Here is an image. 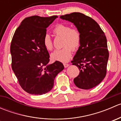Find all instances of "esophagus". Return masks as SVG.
<instances>
[{
    "label": "esophagus",
    "mask_w": 121,
    "mask_h": 121,
    "mask_svg": "<svg viewBox=\"0 0 121 121\" xmlns=\"http://www.w3.org/2000/svg\"><path fill=\"white\" fill-rule=\"evenodd\" d=\"M69 65V64H67V63H64V67H65V68L68 67Z\"/></svg>",
    "instance_id": "obj_1"
}]
</instances>
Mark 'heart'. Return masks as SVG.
Returning <instances> with one entry per match:
<instances>
[{
    "label": "heart",
    "mask_w": 121,
    "mask_h": 121,
    "mask_svg": "<svg viewBox=\"0 0 121 121\" xmlns=\"http://www.w3.org/2000/svg\"><path fill=\"white\" fill-rule=\"evenodd\" d=\"M56 36L63 37L61 49L54 51L51 55L53 60L66 63L68 61L72 56L73 51L78 50L81 45V36L78 29L76 28L71 29L67 24H57L53 30ZM43 44L47 50L51 51L53 48V41L48 34H46L43 37Z\"/></svg>",
    "instance_id": "b5f03b06"
}]
</instances>
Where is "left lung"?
<instances>
[{"label":"left lung","instance_id":"obj_1","mask_svg":"<svg viewBox=\"0 0 121 121\" xmlns=\"http://www.w3.org/2000/svg\"><path fill=\"white\" fill-rule=\"evenodd\" d=\"M60 18L74 23L81 33V45L71 61L80 70L74 84L84 90L95 87L107 74L109 52L105 33L94 19L82 13L74 12Z\"/></svg>","mask_w":121,"mask_h":121}]
</instances>
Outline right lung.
Returning a JSON list of instances; mask_svg holds the SVG:
<instances>
[{"mask_svg": "<svg viewBox=\"0 0 121 121\" xmlns=\"http://www.w3.org/2000/svg\"><path fill=\"white\" fill-rule=\"evenodd\" d=\"M57 16L25 18L16 30L10 44L12 68L21 87L33 95H43L54 86L64 65L56 61L48 64L50 56L43 44L46 28Z\"/></svg>", "mask_w": 121, "mask_h": 121, "instance_id": "add662e5", "label": "right lung"}]
</instances>
